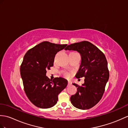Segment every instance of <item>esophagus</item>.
Wrapping results in <instances>:
<instances>
[{"instance_id":"esophagus-1","label":"esophagus","mask_w":128,"mask_h":128,"mask_svg":"<svg viewBox=\"0 0 128 128\" xmlns=\"http://www.w3.org/2000/svg\"><path fill=\"white\" fill-rule=\"evenodd\" d=\"M72 84V82H71L70 81H68V84L69 85H70Z\"/></svg>"}]
</instances>
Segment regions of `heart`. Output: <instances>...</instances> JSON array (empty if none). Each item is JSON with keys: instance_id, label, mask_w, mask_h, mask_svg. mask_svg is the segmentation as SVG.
I'll return each mask as SVG.
<instances>
[{"instance_id": "obj_1", "label": "heart", "mask_w": 128, "mask_h": 128, "mask_svg": "<svg viewBox=\"0 0 128 128\" xmlns=\"http://www.w3.org/2000/svg\"><path fill=\"white\" fill-rule=\"evenodd\" d=\"M64 75H65V76H66V77H69V74H68V72H65L64 74Z\"/></svg>"}]
</instances>
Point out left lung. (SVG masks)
I'll use <instances>...</instances> for the list:
<instances>
[{"label": "left lung", "instance_id": "left-lung-1", "mask_svg": "<svg viewBox=\"0 0 128 128\" xmlns=\"http://www.w3.org/2000/svg\"><path fill=\"white\" fill-rule=\"evenodd\" d=\"M66 50H76L81 57V62L75 77H84L81 86L75 84L78 92L70 98L72 105L81 110L93 108L102 99L109 78L108 62L104 54L88 41L68 45Z\"/></svg>", "mask_w": 128, "mask_h": 128}]
</instances>
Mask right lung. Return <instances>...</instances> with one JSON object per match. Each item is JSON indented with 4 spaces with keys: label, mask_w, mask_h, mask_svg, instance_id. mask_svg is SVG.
<instances>
[{
    "label": "right lung",
    "mask_w": 128,
    "mask_h": 128,
    "mask_svg": "<svg viewBox=\"0 0 128 128\" xmlns=\"http://www.w3.org/2000/svg\"><path fill=\"white\" fill-rule=\"evenodd\" d=\"M67 46L44 41L29 50L24 56L20 72L25 93L33 104L41 108L54 106L58 96L68 84L67 80L46 76L53 66L55 55Z\"/></svg>",
    "instance_id": "add662e5"
}]
</instances>
